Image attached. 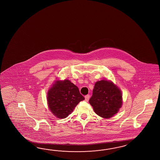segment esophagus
Here are the masks:
<instances>
[{
  "mask_svg": "<svg viewBox=\"0 0 160 160\" xmlns=\"http://www.w3.org/2000/svg\"><path fill=\"white\" fill-rule=\"evenodd\" d=\"M90 96L89 95H87L85 96V100H86V101L88 102V100H89V99H90Z\"/></svg>",
  "mask_w": 160,
  "mask_h": 160,
  "instance_id": "1",
  "label": "esophagus"
}]
</instances>
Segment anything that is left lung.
Here are the masks:
<instances>
[{
	"label": "left lung",
	"mask_w": 160,
	"mask_h": 160,
	"mask_svg": "<svg viewBox=\"0 0 160 160\" xmlns=\"http://www.w3.org/2000/svg\"><path fill=\"white\" fill-rule=\"evenodd\" d=\"M122 95L118 86L110 80L95 82L90 104L99 116L109 118L118 112L122 105Z\"/></svg>",
	"instance_id": "obj_1"
}]
</instances>
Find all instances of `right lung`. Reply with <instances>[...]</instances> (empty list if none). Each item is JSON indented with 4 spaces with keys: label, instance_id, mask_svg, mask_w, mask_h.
Segmentation results:
<instances>
[{
    "label": "right lung",
    "instance_id": "add662e5",
    "mask_svg": "<svg viewBox=\"0 0 160 160\" xmlns=\"http://www.w3.org/2000/svg\"><path fill=\"white\" fill-rule=\"evenodd\" d=\"M84 99L78 87L66 79H57L47 92L48 108L53 115L58 118L68 117L78 103Z\"/></svg>",
    "mask_w": 160,
    "mask_h": 160
}]
</instances>
